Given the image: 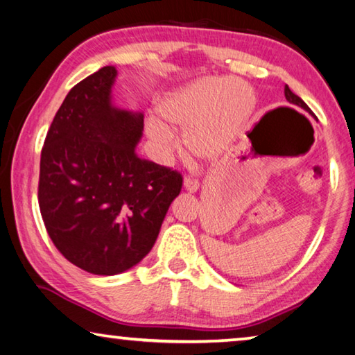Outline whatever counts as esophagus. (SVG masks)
Returning <instances> with one entry per match:
<instances>
[{
    "instance_id": "34e87169",
    "label": "esophagus",
    "mask_w": 355,
    "mask_h": 355,
    "mask_svg": "<svg viewBox=\"0 0 355 355\" xmlns=\"http://www.w3.org/2000/svg\"><path fill=\"white\" fill-rule=\"evenodd\" d=\"M183 188H184V191H188L192 194V192H197V189H199V182H197L196 178L186 177L183 180Z\"/></svg>"
}]
</instances>
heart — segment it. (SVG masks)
Instances as JSON below:
<instances>
[{
	"instance_id": "b5f03b06",
	"label": "heart",
	"mask_w": 355,
	"mask_h": 355,
	"mask_svg": "<svg viewBox=\"0 0 355 355\" xmlns=\"http://www.w3.org/2000/svg\"><path fill=\"white\" fill-rule=\"evenodd\" d=\"M254 107L255 94L249 84L202 78L167 92L156 105L162 120L148 117L146 133L161 159L178 148L171 126L184 128L183 139L192 155L216 158L233 142Z\"/></svg>"
}]
</instances>
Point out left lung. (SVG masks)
Masks as SVG:
<instances>
[{
  "label": "left lung",
  "instance_id": "8db88e82",
  "mask_svg": "<svg viewBox=\"0 0 355 355\" xmlns=\"http://www.w3.org/2000/svg\"><path fill=\"white\" fill-rule=\"evenodd\" d=\"M285 98L290 101V103H293V105H297V106H300V107H304V110H307L309 111V106L305 105V101L300 98V97H297L296 94H293L291 92V89L288 87V86H285Z\"/></svg>",
  "mask_w": 355,
  "mask_h": 355
}]
</instances>
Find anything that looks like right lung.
Returning <instances> with one entry per match:
<instances>
[{
	"mask_svg": "<svg viewBox=\"0 0 355 355\" xmlns=\"http://www.w3.org/2000/svg\"><path fill=\"white\" fill-rule=\"evenodd\" d=\"M116 78L106 65L71 89L40 155L48 235L70 263L95 275L128 271L152 250L183 182L137 156L144 114L112 103Z\"/></svg>",
	"mask_w": 355,
	"mask_h": 355,
	"instance_id": "1",
	"label": "right lung"
}]
</instances>
